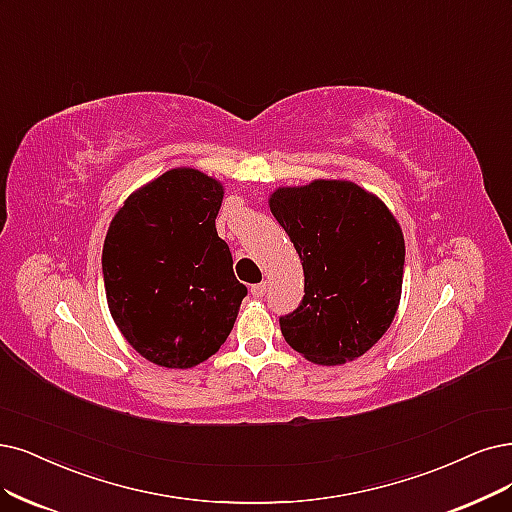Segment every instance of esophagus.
<instances>
[{
    "instance_id": "esophagus-1",
    "label": "esophagus",
    "mask_w": 512,
    "mask_h": 512,
    "mask_svg": "<svg viewBox=\"0 0 512 512\" xmlns=\"http://www.w3.org/2000/svg\"><path fill=\"white\" fill-rule=\"evenodd\" d=\"M251 295L257 297V299L266 295V282H259V285H253V287H251Z\"/></svg>"
}]
</instances>
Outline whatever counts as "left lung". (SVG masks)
<instances>
[{"label":"left lung","instance_id":"left-lung-1","mask_svg":"<svg viewBox=\"0 0 512 512\" xmlns=\"http://www.w3.org/2000/svg\"><path fill=\"white\" fill-rule=\"evenodd\" d=\"M270 211L304 266V299L280 318L287 344L316 365L371 350L399 310L405 238L390 208L361 185L314 179L278 187Z\"/></svg>","mask_w":512,"mask_h":512}]
</instances>
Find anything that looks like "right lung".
Listing matches in <instances>:
<instances>
[{
  "mask_svg": "<svg viewBox=\"0 0 512 512\" xmlns=\"http://www.w3.org/2000/svg\"><path fill=\"white\" fill-rule=\"evenodd\" d=\"M221 181L196 168L166 170L132 192L103 244L113 323L149 363L189 369L230 335L246 287L215 219Z\"/></svg>",
  "mask_w": 512,
  "mask_h": 512,
  "instance_id": "right-lung-1",
  "label": "right lung"
}]
</instances>
